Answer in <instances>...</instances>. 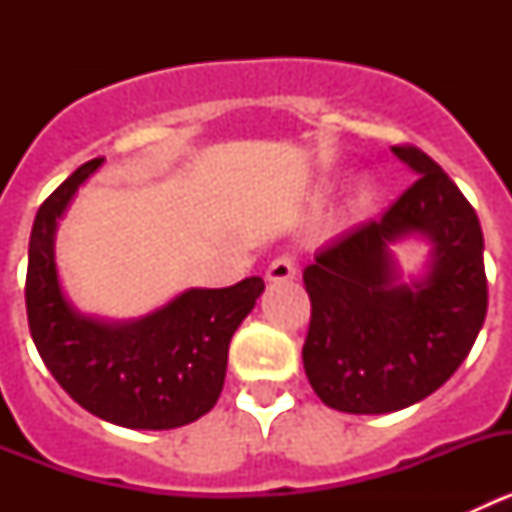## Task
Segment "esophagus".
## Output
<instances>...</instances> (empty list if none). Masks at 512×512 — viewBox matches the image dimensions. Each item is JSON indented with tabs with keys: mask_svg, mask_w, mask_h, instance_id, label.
I'll return each instance as SVG.
<instances>
[{
	"mask_svg": "<svg viewBox=\"0 0 512 512\" xmlns=\"http://www.w3.org/2000/svg\"><path fill=\"white\" fill-rule=\"evenodd\" d=\"M297 277V256L295 253H279L277 259L271 261L266 269V279L269 282H289Z\"/></svg>",
	"mask_w": 512,
	"mask_h": 512,
	"instance_id": "esophagus-1",
	"label": "esophagus"
}]
</instances>
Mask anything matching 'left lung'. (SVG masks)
I'll return each instance as SVG.
<instances>
[{
	"label": "left lung",
	"mask_w": 512,
	"mask_h": 512,
	"mask_svg": "<svg viewBox=\"0 0 512 512\" xmlns=\"http://www.w3.org/2000/svg\"><path fill=\"white\" fill-rule=\"evenodd\" d=\"M392 151L418 174L413 187L302 271L312 307L302 364L315 395L341 413H395L436 392L487 315L477 212L428 153L410 143ZM410 232L434 243L432 269L413 288L396 282L389 253Z\"/></svg>",
	"instance_id": "8db88e82"
}]
</instances>
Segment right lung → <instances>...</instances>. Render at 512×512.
<instances>
[{
    "instance_id": "add662e5",
    "label": "right lung",
    "mask_w": 512,
    "mask_h": 512,
    "mask_svg": "<svg viewBox=\"0 0 512 512\" xmlns=\"http://www.w3.org/2000/svg\"><path fill=\"white\" fill-rule=\"evenodd\" d=\"M102 161L81 164L35 215L27 251V325L48 372L81 408L125 428L169 431L215 408L230 338L264 292V279L187 289L135 323H99L71 310L58 287L53 233L76 189Z\"/></svg>"
}]
</instances>
